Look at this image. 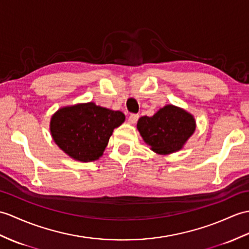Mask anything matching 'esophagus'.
<instances>
[{
  "label": "esophagus",
  "instance_id": "obj_1",
  "mask_svg": "<svg viewBox=\"0 0 249 249\" xmlns=\"http://www.w3.org/2000/svg\"><path fill=\"white\" fill-rule=\"evenodd\" d=\"M139 119V115L138 114H130L129 118H128V123L129 124H135Z\"/></svg>",
  "mask_w": 249,
  "mask_h": 249
}]
</instances>
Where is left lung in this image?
Returning a JSON list of instances; mask_svg holds the SVG:
<instances>
[{
    "instance_id": "8db88e82",
    "label": "left lung",
    "mask_w": 249,
    "mask_h": 249,
    "mask_svg": "<svg viewBox=\"0 0 249 249\" xmlns=\"http://www.w3.org/2000/svg\"><path fill=\"white\" fill-rule=\"evenodd\" d=\"M137 128L154 153L166 156L183 148L194 134L196 121L193 114L171 104L160 108L153 117H141Z\"/></svg>"
}]
</instances>
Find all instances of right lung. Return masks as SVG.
<instances>
[{
  "label": "right lung",
  "mask_w": 249,
  "mask_h": 249,
  "mask_svg": "<svg viewBox=\"0 0 249 249\" xmlns=\"http://www.w3.org/2000/svg\"><path fill=\"white\" fill-rule=\"evenodd\" d=\"M125 115L93 102L59 108L51 118L50 131L54 142L69 157L91 162L100 159L113 129L122 125Z\"/></svg>",
  "instance_id": "right-lung-1"
}]
</instances>
